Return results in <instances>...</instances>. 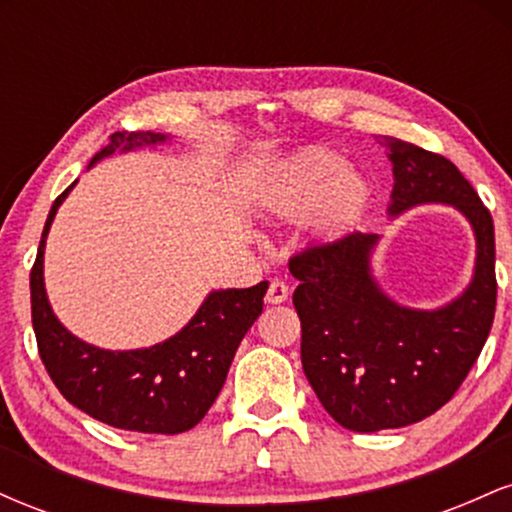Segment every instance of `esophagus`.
<instances>
[{"label":"esophagus","mask_w":512,"mask_h":512,"mask_svg":"<svg viewBox=\"0 0 512 512\" xmlns=\"http://www.w3.org/2000/svg\"><path fill=\"white\" fill-rule=\"evenodd\" d=\"M264 298H267V303H272V305L289 301V284L281 279H272V284H269V289H267V296Z\"/></svg>","instance_id":"obj_1"}]
</instances>
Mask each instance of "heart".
I'll return each mask as SVG.
<instances>
[{"instance_id":"heart-1","label":"heart","mask_w":512,"mask_h":512,"mask_svg":"<svg viewBox=\"0 0 512 512\" xmlns=\"http://www.w3.org/2000/svg\"><path fill=\"white\" fill-rule=\"evenodd\" d=\"M325 204L327 231H349L366 204V185L356 175H346L344 161L337 154L317 149L305 154L289 182L274 192L272 211L284 219H305Z\"/></svg>"}]
</instances>
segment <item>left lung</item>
<instances>
[{"label":"left lung","instance_id":"obj_1","mask_svg":"<svg viewBox=\"0 0 512 512\" xmlns=\"http://www.w3.org/2000/svg\"><path fill=\"white\" fill-rule=\"evenodd\" d=\"M395 170L390 214L426 202L452 204L477 233V272L457 301L424 313L392 303L368 269L373 233H346L289 260L301 284V361L317 399L356 433L402 428L448 404L484 349L496 313L491 211L452 161L385 137Z\"/></svg>","mask_w":512,"mask_h":512}]
</instances>
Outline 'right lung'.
<instances>
[{
  "label": "right lung",
  "mask_w": 512,
  "mask_h": 512,
  "mask_svg": "<svg viewBox=\"0 0 512 512\" xmlns=\"http://www.w3.org/2000/svg\"><path fill=\"white\" fill-rule=\"evenodd\" d=\"M163 139L154 132H115L93 161ZM72 187L52 204L31 269V315L40 361L64 399L96 421L137 433L190 431L219 397L238 344L262 313L269 284L214 291L190 325L151 349L103 351L84 344L52 315L43 284L45 236Z\"/></svg>",
  "instance_id": "obj_1"
}]
</instances>
